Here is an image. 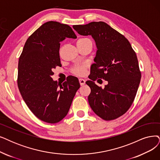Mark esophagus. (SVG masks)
<instances>
[{"mask_svg": "<svg viewBox=\"0 0 160 160\" xmlns=\"http://www.w3.org/2000/svg\"><path fill=\"white\" fill-rule=\"evenodd\" d=\"M79 83H80V85L81 86L84 85L85 84V79H79Z\"/></svg>", "mask_w": 160, "mask_h": 160, "instance_id": "1", "label": "esophagus"}]
</instances>
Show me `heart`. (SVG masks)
Here are the masks:
<instances>
[{
  "mask_svg": "<svg viewBox=\"0 0 160 160\" xmlns=\"http://www.w3.org/2000/svg\"><path fill=\"white\" fill-rule=\"evenodd\" d=\"M87 41H91V40L88 39V38H81L78 41H77V44L79 43H83ZM86 72V65L82 64V65H79V66H76L73 67L72 69V72L76 75H83Z\"/></svg>",
  "mask_w": 160,
  "mask_h": 160,
  "instance_id": "1",
  "label": "heart"
}]
</instances>
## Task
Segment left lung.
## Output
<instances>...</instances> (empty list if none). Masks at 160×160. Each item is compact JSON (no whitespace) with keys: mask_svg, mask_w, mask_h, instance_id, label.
Segmentation results:
<instances>
[{"mask_svg":"<svg viewBox=\"0 0 160 160\" xmlns=\"http://www.w3.org/2000/svg\"><path fill=\"white\" fill-rule=\"evenodd\" d=\"M73 28L81 35H91L97 47L91 80L86 82L91 90L89 105L104 120L117 119L129 109L137 94L141 78L137 54L129 41L105 22ZM97 78L108 81L104 89L95 84Z\"/></svg>","mask_w":160,"mask_h":160,"instance_id":"obj_1","label":"left lung"}]
</instances>
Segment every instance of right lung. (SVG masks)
Returning <instances> with one entry per match:
<instances>
[{
	"instance_id": "add662e5",
	"label": "right lung",
	"mask_w": 160,
	"mask_h": 160,
	"mask_svg": "<svg viewBox=\"0 0 160 160\" xmlns=\"http://www.w3.org/2000/svg\"><path fill=\"white\" fill-rule=\"evenodd\" d=\"M66 38H77L68 25L44 23L29 37L19 58L18 86L22 97L35 116L48 123L66 116L80 87L74 76L62 84L51 78L52 69L62 66L59 50Z\"/></svg>"
}]
</instances>
